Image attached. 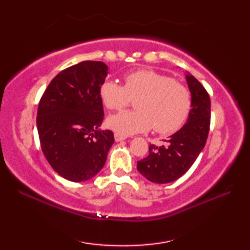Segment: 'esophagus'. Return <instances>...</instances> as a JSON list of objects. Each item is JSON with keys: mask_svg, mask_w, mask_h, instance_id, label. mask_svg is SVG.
I'll return each instance as SVG.
<instances>
[{"mask_svg": "<svg viewBox=\"0 0 250 250\" xmlns=\"http://www.w3.org/2000/svg\"><path fill=\"white\" fill-rule=\"evenodd\" d=\"M126 139V135L124 134H120L118 132H116L115 133V141L116 142H121V141H125Z\"/></svg>", "mask_w": 250, "mask_h": 250, "instance_id": "1", "label": "esophagus"}]
</instances>
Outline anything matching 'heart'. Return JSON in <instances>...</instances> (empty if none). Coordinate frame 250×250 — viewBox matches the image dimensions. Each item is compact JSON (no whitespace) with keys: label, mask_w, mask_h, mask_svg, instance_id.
Here are the masks:
<instances>
[{"label":"heart","mask_w":250,"mask_h":250,"mask_svg":"<svg viewBox=\"0 0 250 250\" xmlns=\"http://www.w3.org/2000/svg\"><path fill=\"white\" fill-rule=\"evenodd\" d=\"M125 84L106 81L100 87V97L106 108L119 110L135 101V110L110 116L108 125L120 134L129 135L153 130L171 134L187 120L191 109V93L184 84L152 70L126 74Z\"/></svg>","instance_id":"obj_1"}]
</instances>
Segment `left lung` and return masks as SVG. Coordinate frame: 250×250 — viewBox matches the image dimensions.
Here are the masks:
<instances>
[{
    "mask_svg": "<svg viewBox=\"0 0 250 250\" xmlns=\"http://www.w3.org/2000/svg\"><path fill=\"white\" fill-rule=\"evenodd\" d=\"M191 93V109L187 122L169 136L167 145L149 146V155L137 162L139 172L156 184L178 179L194 163L203 150L210 125V100L205 88L191 74H186Z\"/></svg>",
    "mask_w": 250,
    "mask_h": 250,
    "instance_id": "8db88e82",
    "label": "left lung"
}]
</instances>
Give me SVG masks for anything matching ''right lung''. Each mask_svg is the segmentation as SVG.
I'll use <instances>...</instances> for the list:
<instances>
[{
  "label": "right lung",
  "instance_id": "1",
  "mask_svg": "<svg viewBox=\"0 0 250 250\" xmlns=\"http://www.w3.org/2000/svg\"><path fill=\"white\" fill-rule=\"evenodd\" d=\"M108 67L83 61L52 79L39 104L36 126L41 147L55 171L71 182H84L103 168L114 144L109 130H100L104 118L100 87Z\"/></svg>",
  "mask_w": 250,
  "mask_h": 250
}]
</instances>
